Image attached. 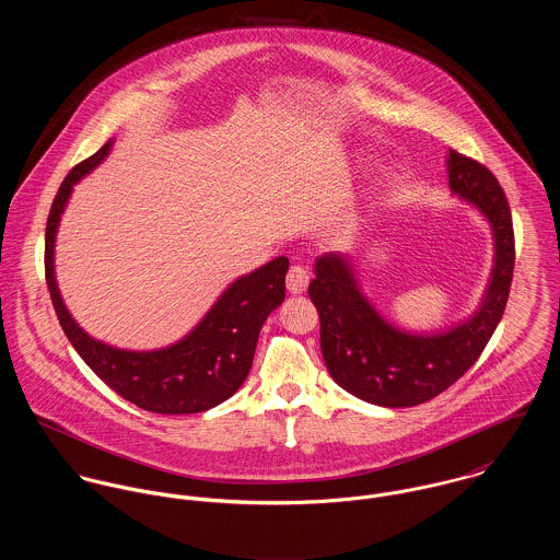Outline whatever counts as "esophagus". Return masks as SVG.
<instances>
[{
    "label": "esophagus",
    "instance_id": "1",
    "mask_svg": "<svg viewBox=\"0 0 560 560\" xmlns=\"http://www.w3.org/2000/svg\"><path fill=\"white\" fill-rule=\"evenodd\" d=\"M308 282H311V276H308V271H306L304 267L293 265V267L289 269V273H287V289H289L291 295H302V293H306Z\"/></svg>",
    "mask_w": 560,
    "mask_h": 560
}]
</instances>
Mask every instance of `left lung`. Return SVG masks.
<instances>
[{"label": "left lung", "instance_id": "obj_1", "mask_svg": "<svg viewBox=\"0 0 560 560\" xmlns=\"http://www.w3.org/2000/svg\"><path fill=\"white\" fill-rule=\"evenodd\" d=\"M453 194L489 222L493 267L479 308L442 331H407L384 319L364 295L353 260L327 252L315 262L308 295L319 313L320 351L331 380L358 399L411 407L453 386L477 360L502 319L515 240L509 202L495 176L455 151L446 158Z\"/></svg>", "mask_w": 560, "mask_h": 560}]
</instances>
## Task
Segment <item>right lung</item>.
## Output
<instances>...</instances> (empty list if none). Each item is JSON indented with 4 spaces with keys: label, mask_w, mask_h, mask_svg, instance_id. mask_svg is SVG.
<instances>
[{
    "label": "right lung",
    "mask_w": 560,
    "mask_h": 560,
    "mask_svg": "<svg viewBox=\"0 0 560 560\" xmlns=\"http://www.w3.org/2000/svg\"><path fill=\"white\" fill-rule=\"evenodd\" d=\"M112 144L114 140L69 172L49 211L45 276L56 315L81 360L122 399L170 416L207 411L231 399L245 382L260 327L284 302L289 258L278 256L237 278L187 336L167 347L129 351L92 338L65 306L56 282L54 247L73 187L109 155Z\"/></svg>",
    "instance_id": "obj_1"
}]
</instances>
